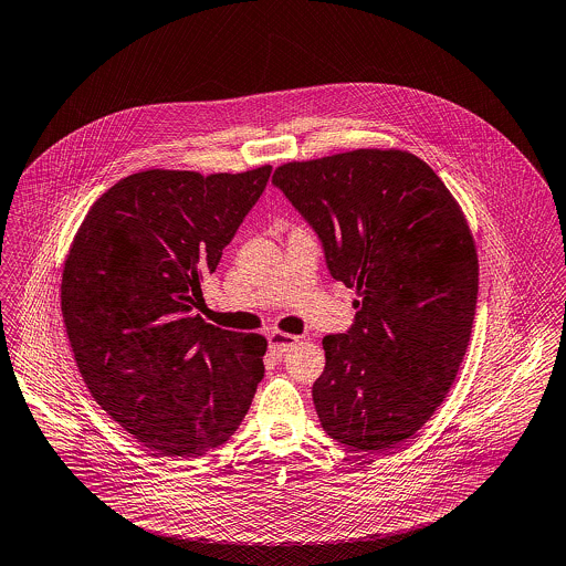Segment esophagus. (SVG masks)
Masks as SVG:
<instances>
[{
    "label": "esophagus",
    "mask_w": 566,
    "mask_h": 566,
    "mask_svg": "<svg viewBox=\"0 0 566 566\" xmlns=\"http://www.w3.org/2000/svg\"><path fill=\"white\" fill-rule=\"evenodd\" d=\"M296 344H298V337H294V335L279 333V331L268 333V348H270L272 355H283V353H287Z\"/></svg>",
    "instance_id": "1"
}]
</instances>
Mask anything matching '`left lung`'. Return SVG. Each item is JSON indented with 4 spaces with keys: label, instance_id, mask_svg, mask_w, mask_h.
<instances>
[{
    "label": "left lung",
    "instance_id": "obj_1",
    "mask_svg": "<svg viewBox=\"0 0 566 566\" xmlns=\"http://www.w3.org/2000/svg\"><path fill=\"white\" fill-rule=\"evenodd\" d=\"M272 184L319 238L331 276L359 292L353 326L322 339L319 423L355 452L382 454L437 411L469 346L478 255L463 211L407 151L290 161Z\"/></svg>",
    "mask_w": 566,
    "mask_h": 566
}]
</instances>
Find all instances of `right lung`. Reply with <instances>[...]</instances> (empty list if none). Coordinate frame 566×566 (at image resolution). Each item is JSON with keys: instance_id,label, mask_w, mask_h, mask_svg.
Instances as JSON below:
<instances>
[{"instance_id": "1", "label": "right lung", "mask_w": 566, "mask_h": 566, "mask_svg": "<svg viewBox=\"0 0 566 566\" xmlns=\"http://www.w3.org/2000/svg\"><path fill=\"white\" fill-rule=\"evenodd\" d=\"M272 166L229 175L145 170L86 213L62 272V315L103 411L161 457L197 459L242 423L265 339L192 315Z\"/></svg>"}]
</instances>
